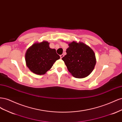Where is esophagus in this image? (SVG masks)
<instances>
[{"mask_svg":"<svg viewBox=\"0 0 122 122\" xmlns=\"http://www.w3.org/2000/svg\"><path fill=\"white\" fill-rule=\"evenodd\" d=\"M60 57H61V59L62 57H64V55H63V54H61V55H60Z\"/></svg>","mask_w":122,"mask_h":122,"instance_id":"1","label":"esophagus"}]
</instances>
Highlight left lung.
Masks as SVG:
<instances>
[{
    "label": "left lung",
    "instance_id": "8db88e82",
    "mask_svg": "<svg viewBox=\"0 0 122 122\" xmlns=\"http://www.w3.org/2000/svg\"><path fill=\"white\" fill-rule=\"evenodd\" d=\"M67 54L62 58L69 72L76 78L89 75L96 64L95 54L91 47L82 42L68 43Z\"/></svg>",
    "mask_w": 122,
    "mask_h": 122
}]
</instances>
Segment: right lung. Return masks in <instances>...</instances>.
I'll use <instances>...</instances> for the list:
<instances>
[{"mask_svg": "<svg viewBox=\"0 0 122 122\" xmlns=\"http://www.w3.org/2000/svg\"><path fill=\"white\" fill-rule=\"evenodd\" d=\"M26 66L32 73L44 75L60 58L55 49L49 47L46 41L36 42L28 48L25 55Z\"/></svg>", "mask_w": 122, "mask_h": 122, "instance_id": "add662e5", "label": "right lung"}]
</instances>
